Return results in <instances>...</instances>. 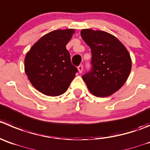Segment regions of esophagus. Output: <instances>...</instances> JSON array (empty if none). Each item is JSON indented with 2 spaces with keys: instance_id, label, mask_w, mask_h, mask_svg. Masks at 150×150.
I'll return each mask as SVG.
<instances>
[{
  "instance_id": "obj_1",
  "label": "esophagus",
  "mask_w": 150,
  "mask_h": 150,
  "mask_svg": "<svg viewBox=\"0 0 150 150\" xmlns=\"http://www.w3.org/2000/svg\"><path fill=\"white\" fill-rule=\"evenodd\" d=\"M83 65H79L78 67V72H79V73H81L82 72H83Z\"/></svg>"
}]
</instances>
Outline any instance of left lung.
I'll return each instance as SVG.
<instances>
[{
    "mask_svg": "<svg viewBox=\"0 0 150 150\" xmlns=\"http://www.w3.org/2000/svg\"><path fill=\"white\" fill-rule=\"evenodd\" d=\"M81 35L92 52V69L82 78L92 95L111 96L128 78L132 68L129 53L117 38L103 31L82 29Z\"/></svg>",
    "mask_w": 150,
    "mask_h": 150,
    "instance_id": "8db88e82",
    "label": "left lung"
}]
</instances>
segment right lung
Listing matches in <instances>:
<instances>
[{
	"label": "right lung",
	"mask_w": 150,
	"mask_h": 150,
	"mask_svg": "<svg viewBox=\"0 0 150 150\" xmlns=\"http://www.w3.org/2000/svg\"><path fill=\"white\" fill-rule=\"evenodd\" d=\"M74 33V29H67L47 33L26 54L24 67L28 79L46 96L64 94L78 72L66 48Z\"/></svg>",
	"instance_id": "obj_1"
}]
</instances>
